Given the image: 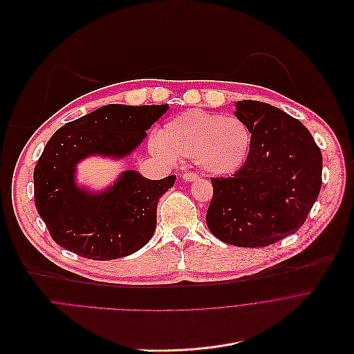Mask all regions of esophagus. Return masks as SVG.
Instances as JSON below:
<instances>
[{
  "label": "esophagus",
  "mask_w": 354,
  "mask_h": 354,
  "mask_svg": "<svg viewBox=\"0 0 354 354\" xmlns=\"http://www.w3.org/2000/svg\"><path fill=\"white\" fill-rule=\"evenodd\" d=\"M196 178H198V174L192 173V171H187L183 174V180H185V181H195Z\"/></svg>",
  "instance_id": "1"
}]
</instances>
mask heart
<instances>
[{
	"instance_id": "1",
	"label": "heart",
	"mask_w": 354,
	"mask_h": 354,
	"mask_svg": "<svg viewBox=\"0 0 354 354\" xmlns=\"http://www.w3.org/2000/svg\"><path fill=\"white\" fill-rule=\"evenodd\" d=\"M251 148V131L237 117L188 110L160 131L152 149L162 159H195L207 174H230L241 167Z\"/></svg>"
}]
</instances>
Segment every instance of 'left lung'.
<instances>
[{
  "label": "left lung",
  "mask_w": 354,
  "mask_h": 354,
  "mask_svg": "<svg viewBox=\"0 0 354 354\" xmlns=\"http://www.w3.org/2000/svg\"><path fill=\"white\" fill-rule=\"evenodd\" d=\"M236 115L251 131L244 165L230 177H212L206 225L237 247H266L306 222L322 183V155L310 131L268 103L243 100Z\"/></svg>",
  "instance_id": "1"
}]
</instances>
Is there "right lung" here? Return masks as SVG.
Instances as JSON below:
<instances>
[{"label":"right lung","mask_w":354,"mask_h":354,"mask_svg":"<svg viewBox=\"0 0 354 354\" xmlns=\"http://www.w3.org/2000/svg\"><path fill=\"white\" fill-rule=\"evenodd\" d=\"M169 104H107L66 122L50 138L33 171L35 205L51 239L95 261L133 254L152 237L158 202L176 176L149 180L133 170L100 194L75 185V166L89 155L124 158L147 136Z\"/></svg>","instance_id":"1"}]
</instances>
